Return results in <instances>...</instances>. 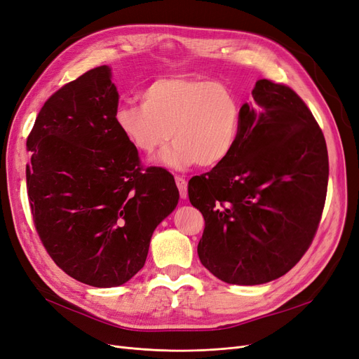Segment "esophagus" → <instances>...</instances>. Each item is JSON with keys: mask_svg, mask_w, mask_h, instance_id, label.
<instances>
[{"mask_svg": "<svg viewBox=\"0 0 359 359\" xmlns=\"http://www.w3.org/2000/svg\"><path fill=\"white\" fill-rule=\"evenodd\" d=\"M175 182H177V187L180 190V196L181 198H187L189 196V185H187V181H185L184 177H175Z\"/></svg>", "mask_w": 359, "mask_h": 359, "instance_id": "34e87169", "label": "esophagus"}]
</instances>
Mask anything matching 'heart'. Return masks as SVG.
Segmentation results:
<instances>
[{"instance_id":"obj_1","label":"heart","mask_w":359,"mask_h":359,"mask_svg":"<svg viewBox=\"0 0 359 359\" xmlns=\"http://www.w3.org/2000/svg\"><path fill=\"white\" fill-rule=\"evenodd\" d=\"M141 106L121 104L114 111L122 137L141 154L151 156L174 144L159 162L170 169L197 163L213 168L228 159L241 130V102L222 82L165 76L141 91Z\"/></svg>"}]
</instances>
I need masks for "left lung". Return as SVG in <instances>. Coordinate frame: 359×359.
I'll return each instance as SVG.
<instances>
[{"label": "left lung", "instance_id": "8db88e82", "mask_svg": "<svg viewBox=\"0 0 359 359\" xmlns=\"http://www.w3.org/2000/svg\"><path fill=\"white\" fill-rule=\"evenodd\" d=\"M241 106L234 151L189 182L205 218L200 262L238 285L289 272L317 233L325 203L328 154L311 110L292 88L259 79Z\"/></svg>", "mask_w": 359, "mask_h": 359}]
</instances>
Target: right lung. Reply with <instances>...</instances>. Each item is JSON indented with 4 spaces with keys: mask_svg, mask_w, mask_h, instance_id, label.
I'll return each instance as SVG.
<instances>
[{
    "mask_svg": "<svg viewBox=\"0 0 359 359\" xmlns=\"http://www.w3.org/2000/svg\"><path fill=\"white\" fill-rule=\"evenodd\" d=\"M119 94L109 66L54 93L27 137V196L51 259L94 287H116L144 266L156 226L178 205L175 180L140 166L114 123Z\"/></svg>",
    "mask_w": 359,
    "mask_h": 359,
    "instance_id": "obj_1",
    "label": "right lung"
}]
</instances>
